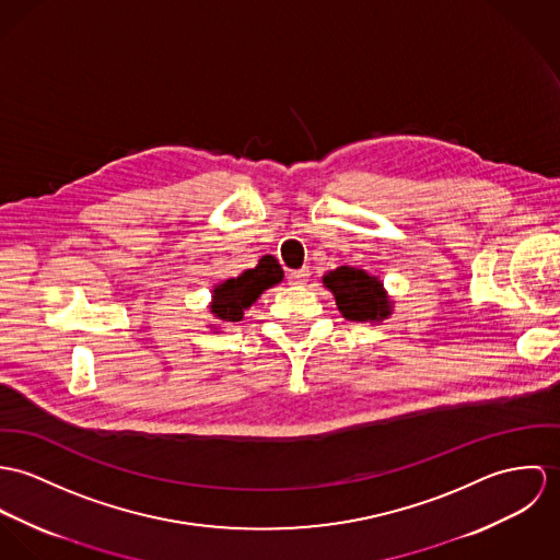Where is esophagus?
Wrapping results in <instances>:
<instances>
[{"mask_svg":"<svg viewBox=\"0 0 560 560\" xmlns=\"http://www.w3.org/2000/svg\"><path fill=\"white\" fill-rule=\"evenodd\" d=\"M288 277H290V281H292V283L303 285V283L310 279V268L305 266V268H301V270H292Z\"/></svg>","mask_w":560,"mask_h":560,"instance_id":"esophagus-1","label":"esophagus"}]
</instances>
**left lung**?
<instances>
[{
    "mask_svg": "<svg viewBox=\"0 0 560 560\" xmlns=\"http://www.w3.org/2000/svg\"><path fill=\"white\" fill-rule=\"evenodd\" d=\"M322 281L332 292L335 303L346 319L382 322L393 311L382 281L365 270L339 266L324 275Z\"/></svg>",
    "mask_w": 560,
    "mask_h": 560,
    "instance_id": "left-lung-1",
    "label": "left lung"
}]
</instances>
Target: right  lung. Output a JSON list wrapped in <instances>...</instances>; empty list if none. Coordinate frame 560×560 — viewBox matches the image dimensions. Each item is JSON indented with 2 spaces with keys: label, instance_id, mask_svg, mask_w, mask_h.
Returning a JSON list of instances; mask_svg holds the SVG:
<instances>
[{
  "label": "right lung",
  "instance_id": "add662e5",
  "mask_svg": "<svg viewBox=\"0 0 560 560\" xmlns=\"http://www.w3.org/2000/svg\"><path fill=\"white\" fill-rule=\"evenodd\" d=\"M281 281H283V270L279 261L272 255H264L255 268H249L238 277L219 283L212 290L210 311L223 324L241 322L245 310H249L250 305L264 294V290Z\"/></svg>",
  "mask_w": 560,
  "mask_h": 560
}]
</instances>
